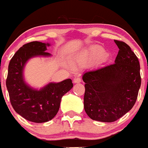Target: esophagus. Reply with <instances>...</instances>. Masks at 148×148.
Returning a JSON list of instances; mask_svg holds the SVG:
<instances>
[{
  "instance_id": "1",
  "label": "esophagus",
  "mask_w": 148,
  "mask_h": 148,
  "mask_svg": "<svg viewBox=\"0 0 148 148\" xmlns=\"http://www.w3.org/2000/svg\"><path fill=\"white\" fill-rule=\"evenodd\" d=\"M82 82L81 79L80 78H75L74 79V83L75 84H78V83H80Z\"/></svg>"
}]
</instances>
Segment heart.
<instances>
[{"instance_id": "heart-1", "label": "heart", "mask_w": 148, "mask_h": 148, "mask_svg": "<svg viewBox=\"0 0 148 148\" xmlns=\"http://www.w3.org/2000/svg\"><path fill=\"white\" fill-rule=\"evenodd\" d=\"M102 53H103L102 51L99 50V49H96V50H94V51H92L89 52L86 55H87L88 57L91 58V59H97V58L102 56Z\"/></svg>"}]
</instances>
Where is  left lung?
Here are the masks:
<instances>
[{
	"label": "left lung",
	"instance_id": "1",
	"mask_svg": "<svg viewBox=\"0 0 148 148\" xmlns=\"http://www.w3.org/2000/svg\"><path fill=\"white\" fill-rule=\"evenodd\" d=\"M119 48L114 64L83 74L84 107L92 120L114 122L133 107L141 85L138 57L131 48L114 40Z\"/></svg>",
	"mask_w": 148,
	"mask_h": 148
}]
</instances>
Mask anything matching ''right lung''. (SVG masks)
I'll return each instance as SVG.
<instances>
[{
    "label": "right lung",
    "instance_id": "right-lung-1",
    "mask_svg": "<svg viewBox=\"0 0 148 148\" xmlns=\"http://www.w3.org/2000/svg\"><path fill=\"white\" fill-rule=\"evenodd\" d=\"M49 43L32 41L24 44L16 51L8 65L6 87L15 111L26 120L42 123L52 120L57 114L62 98L73 87L71 79L60 82H50L40 89L26 82L23 75L29 59L38 56L49 57Z\"/></svg>",
    "mask_w": 148,
    "mask_h": 148
}]
</instances>
